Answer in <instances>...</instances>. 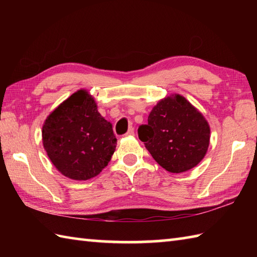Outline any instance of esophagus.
I'll return each instance as SVG.
<instances>
[{
  "instance_id": "esophagus-1",
  "label": "esophagus",
  "mask_w": 257,
  "mask_h": 257,
  "mask_svg": "<svg viewBox=\"0 0 257 257\" xmlns=\"http://www.w3.org/2000/svg\"><path fill=\"white\" fill-rule=\"evenodd\" d=\"M125 136H135V129L133 127H130L127 134H125Z\"/></svg>"
}]
</instances>
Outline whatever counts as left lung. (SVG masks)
<instances>
[{"instance_id": "8db88e82", "label": "left lung", "mask_w": 257, "mask_h": 257, "mask_svg": "<svg viewBox=\"0 0 257 257\" xmlns=\"http://www.w3.org/2000/svg\"><path fill=\"white\" fill-rule=\"evenodd\" d=\"M210 124L192 103L179 94L158 101L140 125L139 139L159 165L171 173L198 166L210 145Z\"/></svg>"}]
</instances>
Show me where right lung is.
Segmentation results:
<instances>
[{"instance_id":"obj_1","label":"right lung","mask_w":257,"mask_h":257,"mask_svg":"<svg viewBox=\"0 0 257 257\" xmlns=\"http://www.w3.org/2000/svg\"><path fill=\"white\" fill-rule=\"evenodd\" d=\"M42 140L57 170L78 181L98 176L117 145L111 122L98 112L95 98L86 89L74 92L48 114Z\"/></svg>"}]
</instances>
